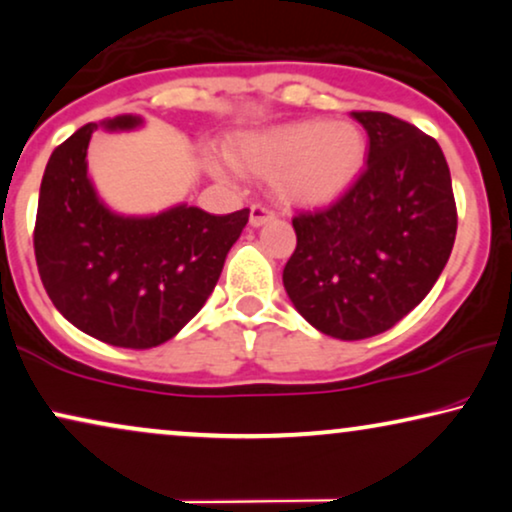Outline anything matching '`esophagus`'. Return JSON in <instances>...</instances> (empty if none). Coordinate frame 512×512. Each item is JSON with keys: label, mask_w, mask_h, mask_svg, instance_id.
<instances>
[{"label": "esophagus", "mask_w": 512, "mask_h": 512, "mask_svg": "<svg viewBox=\"0 0 512 512\" xmlns=\"http://www.w3.org/2000/svg\"><path fill=\"white\" fill-rule=\"evenodd\" d=\"M272 218H275V211H272L268 204H263V202H256V204H251V211H249V221H251V225H263V223H268V221H272Z\"/></svg>", "instance_id": "esophagus-1"}]
</instances>
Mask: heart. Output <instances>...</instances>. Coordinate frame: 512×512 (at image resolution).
Wrapping results in <instances>:
<instances>
[{
	"label": "heart",
	"mask_w": 512,
	"mask_h": 512,
	"mask_svg": "<svg viewBox=\"0 0 512 512\" xmlns=\"http://www.w3.org/2000/svg\"><path fill=\"white\" fill-rule=\"evenodd\" d=\"M367 138L353 122H301L244 136L235 159L254 174L275 176L282 199L294 204H327L360 174Z\"/></svg>",
	"instance_id": "obj_1"
}]
</instances>
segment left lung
<instances>
[{
    "mask_svg": "<svg viewBox=\"0 0 512 512\" xmlns=\"http://www.w3.org/2000/svg\"><path fill=\"white\" fill-rule=\"evenodd\" d=\"M367 164L329 207L296 211L284 289L305 320L341 341L383 334L440 277L456 240L447 159L433 136L388 112L355 110Z\"/></svg>",
    "mask_w": 512,
    "mask_h": 512,
    "instance_id": "8db88e82",
    "label": "left lung"
}]
</instances>
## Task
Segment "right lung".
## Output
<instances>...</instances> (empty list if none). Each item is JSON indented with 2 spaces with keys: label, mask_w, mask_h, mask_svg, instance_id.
<instances>
[{
  "label": "right lung",
  "mask_w": 512,
  "mask_h": 512,
  "mask_svg": "<svg viewBox=\"0 0 512 512\" xmlns=\"http://www.w3.org/2000/svg\"><path fill=\"white\" fill-rule=\"evenodd\" d=\"M138 124L134 115L103 122ZM96 129H77L46 164L32 235L37 270L58 313L84 334L117 348H155L207 303L249 209L214 216L181 204L150 218L112 214L86 176Z\"/></svg>",
  "instance_id": "add662e5"
}]
</instances>
